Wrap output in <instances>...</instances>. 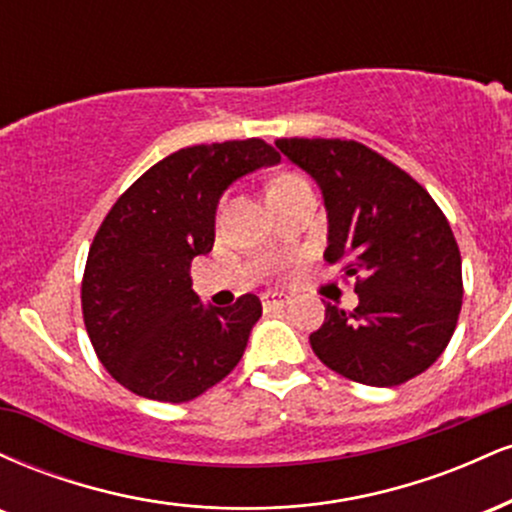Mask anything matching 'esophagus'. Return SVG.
<instances>
[{"label": "esophagus", "instance_id": "34e87169", "mask_svg": "<svg viewBox=\"0 0 512 512\" xmlns=\"http://www.w3.org/2000/svg\"><path fill=\"white\" fill-rule=\"evenodd\" d=\"M289 303V298L281 296V293H262V305L264 310H274V308H284Z\"/></svg>", "mask_w": 512, "mask_h": 512}]
</instances>
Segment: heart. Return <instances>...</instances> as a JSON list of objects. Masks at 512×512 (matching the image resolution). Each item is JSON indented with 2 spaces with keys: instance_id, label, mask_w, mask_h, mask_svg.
I'll list each match as a JSON object with an SVG mask.
<instances>
[{
  "instance_id": "heart-1",
  "label": "heart",
  "mask_w": 512,
  "mask_h": 512,
  "mask_svg": "<svg viewBox=\"0 0 512 512\" xmlns=\"http://www.w3.org/2000/svg\"><path fill=\"white\" fill-rule=\"evenodd\" d=\"M301 182H305V180L301 178V175H296V173H281L279 178L272 180V185H269L267 195H269V192L286 190V187H293V185H301Z\"/></svg>"
}]
</instances>
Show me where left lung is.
<instances>
[{"instance_id":"left-lung-1","label":"left lung","mask_w":512,"mask_h":512,"mask_svg":"<svg viewBox=\"0 0 512 512\" xmlns=\"http://www.w3.org/2000/svg\"><path fill=\"white\" fill-rule=\"evenodd\" d=\"M325 197V260L354 279L351 313L325 305L315 356L361 385H402L431 368L462 308V257L445 214L409 173L354 139H276Z\"/></svg>"}]
</instances>
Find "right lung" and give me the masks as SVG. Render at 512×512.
Returning a JSON list of instances; mask_svg holds the SVG:
<instances>
[{
    "label": "right lung",
    "instance_id": "add662e5",
    "mask_svg": "<svg viewBox=\"0 0 512 512\" xmlns=\"http://www.w3.org/2000/svg\"><path fill=\"white\" fill-rule=\"evenodd\" d=\"M279 154L262 139L197 144L151 166L108 211L81 279L84 325L105 370L134 395L190 402L243 358L260 298L204 308L190 267L214 248L216 204Z\"/></svg>",
    "mask_w": 512,
    "mask_h": 512
}]
</instances>
